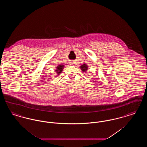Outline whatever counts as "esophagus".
<instances>
[{"mask_svg":"<svg viewBox=\"0 0 147 147\" xmlns=\"http://www.w3.org/2000/svg\"><path fill=\"white\" fill-rule=\"evenodd\" d=\"M70 65H74V62H70Z\"/></svg>","mask_w":147,"mask_h":147,"instance_id":"1","label":"esophagus"}]
</instances>
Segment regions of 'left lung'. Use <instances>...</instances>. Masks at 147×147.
I'll use <instances>...</instances> for the list:
<instances>
[{"instance_id": "1", "label": "left lung", "mask_w": 147, "mask_h": 147, "mask_svg": "<svg viewBox=\"0 0 147 147\" xmlns=\"http://www.w3.org/2000/svg\"><path fill=\"white\" fill-rule=\"evenodd\" d=\"M80 68L82 71L86 72L88 69V66L86 64H83L81 66H80Z\"/></svg>"}]
</instances>
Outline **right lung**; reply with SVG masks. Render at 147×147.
Masks as SVG:
<instances>
[{"mask_svg": "<svg viewBox=\"0 0 147 147\" xmlns=\"http://www.w3.org/2000/svg\"><path fill=\"white\" fill-rule=\"evenodd\" d=\"M64 65H63V64H60V65H57L56 67V69L55 70L56 71V73L57 74V76L59 75L62 73V70L64 69Z\"/></svg>", "mask_w": 147, "mask_h": 147, "instance_id": "1", "label": "right lung"}]
</instances>
